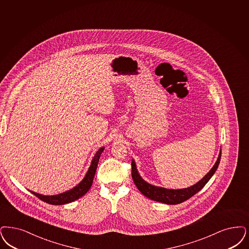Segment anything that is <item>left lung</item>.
<instances>
[{
    "instance_id": "obj_1",
    "label": "left lung",
    "mask_w": 249,
    "mask_h": 249,
    "mask_svg": "<svg viewBox=\"0 0 249 249\" xmlns=\"http://www.w3.org/2000/svg\"><path fill=\"white\" fill-rule=\"evenodd\" d=\"M220 157H221V152H219L218 160L216 161L215 165L213 166V168L208 172V174L205 175V177L200 179L198 182H196V184L192 185L188 188L177 190L167 189V188L150 184L140 176L134 160L131 161V177L133 179L136 187L144 196L157 202L165 203L167 205H176V204L182 203L190 197H192L193 196H195L208 183V181L213 176V174L219 167Z\"/></svg>"
}]
</instances>
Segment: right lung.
Instances as JSON below:
<instances>
[{"label":"right lung","instance_id":"1","mask_svg":"<svg viewBox=\"0 0 249 249\" xmlns=\"http://www.w3.org/2000/svg\"><path fill=\"white\" fill-rule=\"evenodd\" d=\"M104 149H105V147H101L96 152V154L94 155L93 159L91 160L90 166H89L85 177L74 188L69 190L67 192H64V193L59 194V195H55V196H43V195L37 194V193L32 192V191H30V193L33 194L38 198L42 200L43 202H46V203L51 204V205H65V204L71 203V202H73L77 199L80 198L81 196H83L89 191L91 184H92V180L94 178V174H95L96 169H97L100 157H101V154L103 153Z\"/></svg>","mask_w":249,"mask_h":249}]
</instances>
